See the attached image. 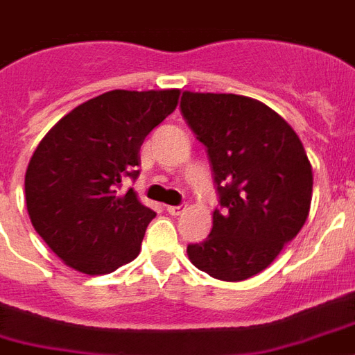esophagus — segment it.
<instances>
[{
  "label": "esophagus",
  "mask_w": 355,
  "mask_h": 355,
  "mask_svg": "<svg viewBox=\"0 0 355 355\" xmlns=\"http://www.w3.org/2000/svg\"><path fill=\"white\" fill-rule=\"evenodd\" d=\"M171 216H180L184 210H186V205H178V206H167L166 208Z\"/></svg>",
  "instance_id": "obj_1"
}]
</instances>
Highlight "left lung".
Here are the masks:
<instances>
[{
  "instance_id": "obj_1",
  "label": "left lung",
  "mask_w": 355,
  "mask_h": 355,
  "mask_svg": "<svg viewBox=\"0 0 355 355\" xmlns=\"http://www.w3.org/2000/svg\"><path fill=\"white\" fill-rule=\"evenodd\" d=\"M180 110L206 147L219 208L197 269L241 282L267 269L308 219L313 173L297 132L267 105L236 94L184 92Z\"/></svg>"
}]
</instances>
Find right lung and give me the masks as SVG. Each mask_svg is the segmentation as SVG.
<instances>
[{"label": "right lung", "instance_id": "right-lung-1", "mask_svg": "<svg viewBox=\"0 0 355 355\" xmlns=\"http://www.w3.org/2000/svg\"><path fill=\"white\" fill-rule=\"evenodd\" d=\"M180 90H112L66 114L44 136L25 173L38 236L64 263L108 275L139 254L155 211L123 178L139 175V147L177 108Z\"/></svg>", "mask_w": 355, "mask_h": 355}]
</instances>
